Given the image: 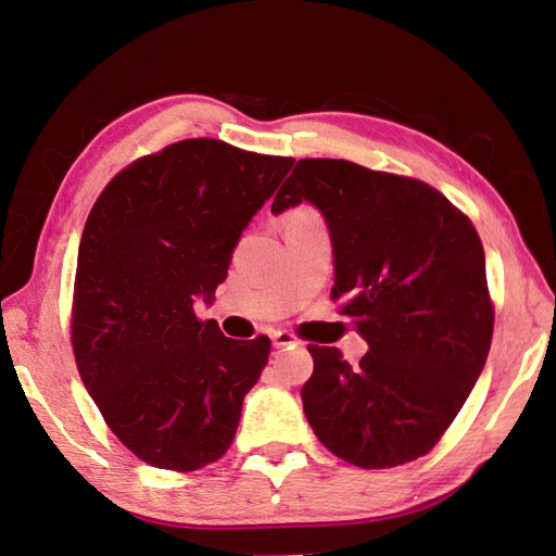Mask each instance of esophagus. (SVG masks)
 Returning a JSON list of instances; mask_svg holds the SVG:
<instances>
[{"label": "esophagus", "mask_w": 556, "mask_h": 556, "mask_svg": "<svg viewBox=\"0 0 556 556\" xmlns=\"http://www.w3.org/2000/svg\"><path fill=\"white\" fill-rule=\"evenodd\" d=\"M270 340H274V346L276 349H288V346H296L300 344V340L288 330H276L274 334H270Z\"/></svg>", "instance_id": "obj_1"}]
</instances>
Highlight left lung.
Masks as SVG:
<instances>
[{"label":"left lung","instance_id":"8db88e82","mask_svg":"<svg viewBox=\"0 0 556 556\" xmlns=\"http://www.w3.org/2000/svg\"><path fill=\"white\" fill-rule=\"evenodd\" d=\"M302 200L330 228L332 302L370 346L354 368L340 349L308 344V425L349 465L413 463L453 425L489 358L495 308L481 238L434 186L349 160H300L270 212Z\"/></svg>","mask_w":556,"mask_h":556}]
</instances>
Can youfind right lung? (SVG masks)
Masks as SVG:
<instances>
[{
  "label": "right lung",
  "instance_id": "1",
  "mask_svg": "<svg viewBox=\"0 0 556 556\" xmlns=\"http://www.w3.org/2000/svg\"><path fill=\"white\" fill-rule=\"evenodd\" d=\"M292 157L186 139L103 188L77 252L71 342L105 425L143 463L195 471L236 439L270 340L224 337L195 316L226 280L242 228Z\"/></svg>",
  "mask_w": 556,
  "mask_h": 556
}]
</instances>
